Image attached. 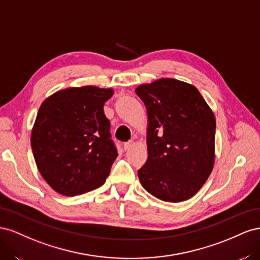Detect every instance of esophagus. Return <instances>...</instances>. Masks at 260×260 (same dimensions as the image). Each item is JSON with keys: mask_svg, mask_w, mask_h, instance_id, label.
Listing matches in <instances>:
<instances>
[{"mask_svg": "<svg viewBox=\"0 0 260 260\" xmlns=\"http://www.w3.org/2000/svg\"><path fill=\"white\" fill-rule=\"evenodd\" d=\"M131 145H132V141H129V142H125L123 144V149H124V151H128V149L131 147Z\"/></svg>", "mask_w": 260, "mask_h": 260, "instance_id": "esophagus-1", "label": "esophagus"}]
</instances>
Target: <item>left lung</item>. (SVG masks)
I'll return each mask as SVG.
<instances>
[{
    "instance_id": "obj_1",
    "label": "left lung",
    "mask_w": 260,
    "mask_h": 260,
    "mask_svg": "<svg viewBox=\"0 0 260 260\" xmlns=\"http://www.w3.org/2000/svg\"><path fill=\"white\" fill-rule=\"evenodd\" d=\"M136 93L148 118V157L138 171L141 184L165 202L191 199L214 167V113L194 85L170 78L140 85Z\"/></svg>"
}]
</instances>
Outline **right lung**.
<instances>
[{
    "mask_svg": "<svg viewBox=\"0 0 260 260\" xmlns=\"http://www.w3.org/2000/svg\"><path fill=\"white\" fill-rule=\"evenodd\" d=\"M113 93L93 85L69 88L39 108L31 147L39 171L54 191L75 196L105 183L118 156L103 108Z\"/></svg>",
    "mask_w": 260,
    "mask_h": 260,
    "instance_id": "obj_1",
    "label": "right lung"
}]
</instances>
